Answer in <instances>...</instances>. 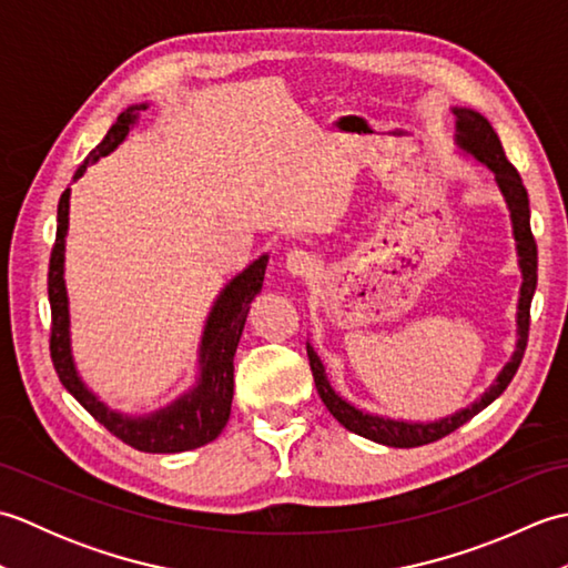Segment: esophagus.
I'll return each mask as SVG.
<instances>
[{
    "mask_svg": "<svg viewBox=\"0 0 568 568\" xmlns=\"http://www.w3.org/2000/svg\"><path fill=\"white\" fill-rule=\"evenodd\" d=\"M285 268H287V273L295 275V277H307V275H315L317 261H315V256H312L310 251L293 248L285 256Z\"/></svg>",
    "mask_w": 568,
    "mask_h": 568,
    "instance_id": "34e87169",
    "label": "esophagus"
}]
</instances>
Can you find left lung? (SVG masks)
Wrapping results in <instances>:
<instances>
[{"instance_id": "obj_1", "label": "left lung", "mask_w": 568, "mask_h": 568, "mask_svg": "<svg viewBox=\"0 0 568 568\" xmlns=\"http://www.w3.org/2000/svg\"><path fill=\"white\" fill-rule=\"evenodd\" d=\"M452 112L456 116V134H454L456 151L488 168L500 190L505 207H508V214H510L513 239H515V251H517V268H520V275H523L520 297H517V315H515L517 342H515V352L510 361L500 368L496 381L488 385L486 393L476 397L474 403H468L466 407L456 409V413L439 419L415 422V419L368 413V409L346 400V397L332 385L327 366H324L317 348L307 342L312 376H315L317 393L322 397V403L327 405L329 413L339 419V425H344L348 432H354L358 437H366L376 444L395 446V449H409V446H422V444L446 437V434H452L454 429L466 425V422L474 415H478L480 409H486L505 388H508V383L513 381L525 354L527 332H529V305H532V295L537 287V244L532 239V229H529V200H527V190L523 185V178L517 175L513 163L505 159L500 139L484 114L468 110V106H452Z\"/></svg>"}]
</instances>
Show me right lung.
<instances>
[{
	"label": "right lung",
	"mask_w": 568,
	"mask_h": 568,
	"mask_svg": "<svg viewBox=\"0 0 568 568\" xmlns=\"http://www.w3.org/2000/svg\"><path fill=\"white\" fill-rule=\"evenodd\" d=\"M143 110H149L146 102L131 104L129 110L116 116L112 129L106 131L102 143L94 149L84 163L78 168L72 183L88 173V165L98 163L104 155L119 149L131 134V129L139 124ZM70 226V187L60 195L58 202V232L55 246L51 253V271H48V300H51V356L58 371L60 383L88 413L110 429L114 437L124 444L134 446L146 454H180L197 449L220 437L232 415L234 400V354L244 332L248 317V307L253 297L261 293L268 253H263L256 261H251L244 271L236 273L229 281L220 295L214 297L210 315L204 320V327L197 344V371L195 381L187 390L175 395L171 403L151 409L143 415L119 413L106 405L94 393L84 378L80 376L75 356H72V336H70V300L65 285V239Z\"/></svg>",
	"instance_id": "right-lung-1"
}]
</instances>
